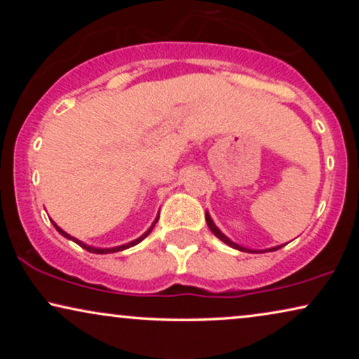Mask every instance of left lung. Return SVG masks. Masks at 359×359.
<instances>
[{
  "label": "left lung",
  "instance_id": "obj_1",
  "mask_svg": "<svg viewBox=\"0 0 359 359\" xmlns=\"http://www.w3.org/2000/svg\"><path fill=\"white\" fill-rule=\"evenodd\" d=\"M205 222H208L210 232H212V233L215 235V237L222 240V242H224L225 245H229V247H232V248H235V250H240V252H247V253H266V252H274V250H279V248L283 247V245H278V247L266 248V250H250V248H247V247H242V245L232 242V240H230V238L227 237V235L222 233V230H220V229L217 227V225L214 224V220H212V217H210V214L208 212V210H205Z\"/></svg>",
  "mask_w": 359,
  "mask_h": 359
}]
</instances>
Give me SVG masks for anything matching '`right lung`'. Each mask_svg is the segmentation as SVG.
Here are the masks:
<instances>
[{"label":"right lung","instance_id":"right-lung-1","mask_svg":"<svg viewBox=\"0 0 359 359\" xmlns=\"http://www.w3.org/2000/svg\"><path fill=\"white\" fill-rule=\"evenodd\" d=\"M158 217H160V214H158V215H156V219L154 220V224H151V225H150V227H149V229H147V230H145V232H144V233H142L139 238L132 240V242H129V243L119 245V247H111V248H97V247H93V245H86L85 242H81V240H78V238H75V237H72V235H70V233H67V232H65V230H62L60 227H58V225H57L55 222H53V220H52V224H53V227H55V229L58 230V233H60V235H63V237H65V238H68V240H72V242H75L76 245H80V247H81V248H85V250H88V252H90V253H96V255H106V253H116V252H122V250H127V248L134 247V245H137V243H140V242H142V240H144V238L147 237V235H149V233L151 232V230H154V227H155V224H156V222H158Z\"/></svg>","mask_w":359,"mask_h":359}]
</instances>
